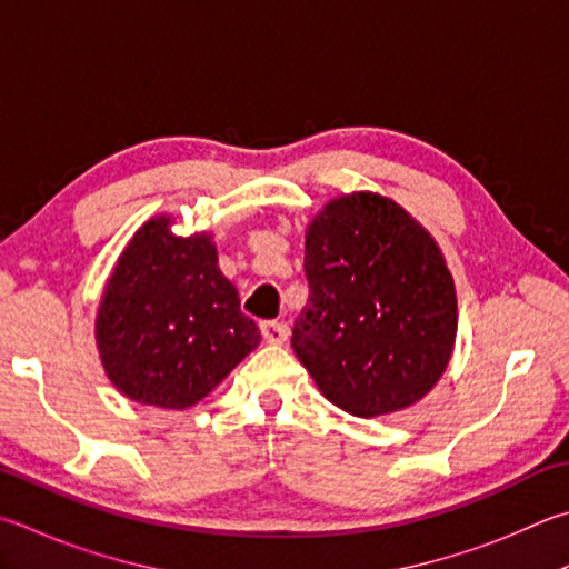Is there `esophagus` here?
Returning a JSON list of instances; mask_svg holds the SVG:
<instances>
[{
  "label": "esophagus",
  "mask_w": 569,
  "mask_h": 569,
  "mask_svg": "<svg viewBox=\"0 0 569 569\" xmlns=\"http://www.w3.org/2000/svg\"><path fill=\"white\" fill-rule=\"evenodd\" d=\"M261 336H263L266 343L281 346V343H286V338H288V326L278 323V320H263Z\"/></svg>",
  "instance_id": "1"
}]
</instances>
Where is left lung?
<instances>
[{
  "label": "left lung",
  "mask_w": 569,
  "mask_h": 569,
  "mask_svg": "<svg viewBox=\"0 0 569 569\" xmlns=\"http://www.w3.org/2000/svg\"><path fill=\"white\" fill-rule=\"evenodd\" d=\"M308 303L291 346L323 396L350 416L408 408L438 383L458 303L430 233L383 196L330 201L306 233Z\"/></svg>",
  "instance_id": "1"
}]
</instances>
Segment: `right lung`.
Segmentation results:
<instances>
[{"label":"right lung","instance_id":"right-lung-1","mask_svg":"<svg viewBox=\"0 0 569 569\" xmlns=\"http://www.w3.org/2000/svg\"><path fill=\"white\" fill-rule=\"evenodd\" d=\"M97 343L123 396L189 408L261 343L206 233L177 239L151 219L121 253L101 298Z\"/></svg>","mask_w":569,"mask_h":569}]
</instances>
